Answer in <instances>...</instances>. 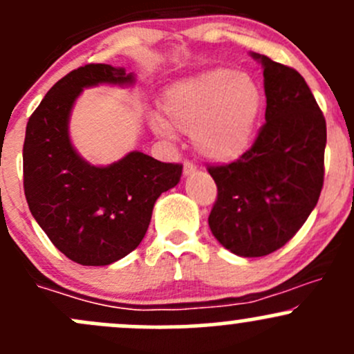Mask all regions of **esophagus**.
<instances>
[{
	"label": "esophagus",
	"mask_w": 354,
	"mask_h": 354,
	"mask_svg": "<svg viewBox=\"0 0 354 354\" xmlns=\"http://www.w3.org/2000/svg\"><path fill=\"white\" fill-rule=\"evenodd\" d=\"M195 171H196V166L195 165H193V162H185V165H183V174H185V176H189V174H193V173H195Z\"/></svg>",
	"instance_id": "34e87169"
}]
</instances>
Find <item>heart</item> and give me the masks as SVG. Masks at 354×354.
<instances>
[{"label":"heart","instance_id":"obj_1","mask_svg":"<svg viewBox=\"0 0 354 354\" xmlns=\"http://www.w3.org/2000/svg\"><path fill=\"white\" fill-rule=\"evenodd\" d=\"M162 115L151 125L171 139L174 130L192 133L195 151L212 162L241 158L254 139L263 110V89L248 73L212 69L171 84L162 95Z\"/></svg>","mask_w":354,"mask_h":354}]
</instances>
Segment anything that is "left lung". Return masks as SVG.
I'll use <instances>...</instances> for the list:
<instances>
[{
	"instance_id": "left-lung-1",
	"label": "left lung",
	"mask_w": 354,
	"mask_h": 354,
	"mask_svg": "<svg viewBox=\"0 0 354 354\" xmlns=\"http://www.w3.org/2000/svg\"><path fill=\"white\" fill-rule=\"evenodd\" d=\"M265 76L266 124L237 161L210 166L217 200L212 234L243 258L285 245L317 205L324 183L326 118L295 69L251 52Z\"/></svg>"
}]
</instances>
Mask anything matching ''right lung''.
<instances>
[{"instance_id":"1","label":"right lung","mask_w":354,"mask_h":354,"mask_svg":"<svg viewBox=\"0 0 354 354\" xmlns=\"http://www.w3.org/2000/svg\"><path fill=\"white\" fill-rule=\"evenodd\" d=\"M136 74L88 64L59 80L28 118L24 188L30 212L52 244L83 266H106L132 252L147 232L161 193L180 183L181 165L132 151L109 166L81 158L69 120L84 88L132 86Z\"/></svg>"}]
</instances>
